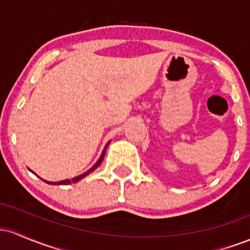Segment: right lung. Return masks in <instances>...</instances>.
<instances>
[{
  "label": "right lung",
  "instance_id": "1",
  "mask_svg": "<svg viewBox=\"0 0 250 250\" xmlns=\"http://www.w3.org/2000/svg\"><path fill=\"white\" fill-rule=\"evenodd\" d=\"M109 143H110V141H109L107 145H105V147H104V150L102 151V154H101V156H100V159H99V161H97L95 165L93 166V167H91L90 169H89L88 171H85L84 174H82V175H79V176H76V177H74V179H71V180H64V181H60V182H49V181H45V180H43L42 179V181H44V182H47V183H49V185H69V183H71V182H77V181H80V180H82L83 177H85L87 176L88 174H90L91 171H94L95 170V169L99 167L100 165H101V162L103 161V159H104V154H105V149H107V147H108V145Z\"/></svg>",
  "mask_w": 250,
  "mask_h": 250
}]
</instances>
